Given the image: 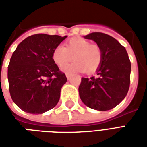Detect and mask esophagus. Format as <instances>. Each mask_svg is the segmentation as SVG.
Segmentation results:
<instances>
[{"mask_svg": "<svg viewBox=\"0 0 147 147\" xmlns=\"http://www.w3.org/2000/svg\"><path fill=\"white\" fill-rule=\"evenodd\" d=\"M71 76V73H66V77H67V79H70Z\"/></svg>", "mask_w": 147, "mask_h": 147, "instance_id": "obj_1", "label": "esophagus"}]
</instances>
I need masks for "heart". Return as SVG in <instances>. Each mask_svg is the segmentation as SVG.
Returning <instances> with one entry per match:
<instances>
[{
    "label": "heart",
    "instance_id": "b5f03b06",
    "mask_svg": "<svg viewBox=\"0 0 147 147\" xmlns=\"http://www.w3.org/2000/svg\"><path fill=\"white\" fill-rule=\"evenodd\" d=\"M73 63L62 68L65 72L86 71L92 74L98 70L102 63L103 55L101 48L96 44L83 38H72L64 43V47L58 45L53 49L52 59L59 67H62L69 61Z\"/></svg>",
    "mask_w": 147,
    "mask_h": 147
}]
</instances>
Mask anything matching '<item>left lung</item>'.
<instances>
[{"instance_id": "left-lung-1", "label": "left lung", "mask_w": 147, "mask_h": 147, "mask_svg": "<svg viewBox=\"0 0 147 147\" xmlns=\"http://www.w3.org/2000/svg\"><path fill=\"white\" fill-rule=\"evenodd\" d=\"M97 43L103 55L98 77L82 78L79 86L82 102L99 111L112 109L126 97L130 86L131 61L120 42L106 34L94 32L84 36Z\"/></svg>"}]
</instances>
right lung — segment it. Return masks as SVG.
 <instances>
[{
	"mask_svg": "<svg viewBox=\"0 0 147 147\" xmlns=\"http://www.w3.org/2000/svg\"><path fill=\"white\" fill-rule=\"evenodd\" d=\"M66 38L37 34L24 39L13 52L8 67L9 92L24 112L42 114L59 102L67 78L53 62L52 53Z\"/></svg>",
	"mask_w": 147,
	"mask_h": 147,
	"instance_id": "1",
	"label": "right lung"
}]
</instances>
